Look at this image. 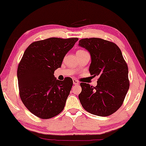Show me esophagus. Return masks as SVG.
Returning <instances> with one entry per match:
<instances>
[{"mask_svg": "<svg viewBox=\"0 0 146 146\" xmlns=\"http://www.w3.org/2000/svg\"><path fill=\"white\" fill-rule=\"evenodd\" d=\"M73 82L74 85H79V81H78L77 80H76V79H73Z\"/></svg>", "mask_w": 146, "mask_h": 146, "instance_id": "34e87169", "label": "esophagus"}]
</instances>
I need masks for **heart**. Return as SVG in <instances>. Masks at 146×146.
I'll return each instance as SVG.
<instances>
[{
	"label": "heart",
	"instance_id": "heart-1",
	"mask_svg": "<svg viewBox=\"0 0 146 146\" xmlns=\"http://www.w3.org/2000/svg\"><path fill=\"white\" fill-rule=\"evenodd\" d=\"M79 51H83V50H79Z\"/></svg>",
	"mask_w": 146,
	"mask_h": 146
}]
</instances>
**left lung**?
<instances>
[{
  "mask_svg": "<svg viewBox=\"0 0 146 146\" xmlns=\"http://www.w3.org/2000/svg\"><path fill=\"white\" fill-rule=\"evenodd\" d=\"M79 46L91 55L90 73L99 77L95 87L80 84L81 105L96 116L111 115L122 106L130 86L128 65L121 50L114 43L96 38L81 39Z\"/></svg>",
  "mask_w": 146,
  "mask_h": 146,
  "instance_id": "1",
  "label": "left lung"
}]
</instances>
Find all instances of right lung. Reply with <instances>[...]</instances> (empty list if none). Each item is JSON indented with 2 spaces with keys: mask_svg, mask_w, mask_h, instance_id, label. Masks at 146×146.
Here are the masks:
<instances>
[{
  "mask_svg": "<svg viewBox=\"0 0 146 146\" xmlns=\"http://www.w3.org/2000/svg\"><path fill=\"white\" fill-rule=\"evenodd\" d=\"M78 40L48 38L32 43L24 52L17 70L20 96L30 112L39 118H53L64 108L73 80H57L54 71L61 67Z\"/></svg>",
  "mask_w": 146,
  "mask_h": 146,
  "instance_id": "add662e5",
  "label": "right lung"
}]
</instances>
